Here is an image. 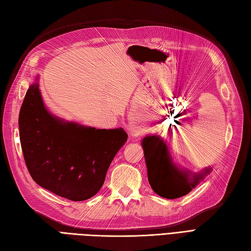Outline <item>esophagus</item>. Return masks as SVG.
I'll use <instances>...</instances> for the list:
<instances>
[{"instance_id": "obj_1", "label": "esophagus", "mask_w": 251, "mask_h": 251, "mask_svg": "<svg viewBox=\"0 0 251 251\" xmlns=\"http://www.w3.org/2000/svg\"><path fill=\"white\" fill-rule=\"evenodd\" d=\"M131 131H132V132H137L138 129H137V128H131Z\"/></svg>"}]
</instances>
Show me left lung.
Segmentation results:
<instances>
[{"mask_svg":"<svg viewBox=\"0 0 251 251\" xmlns=\"http://www.w3.org/2000/svg\"><path fill=\"white\" fill-rule=\"evenodd\" d=\"M142 146L150 184L155 193L161 197L175 199L187 195L210 172L208 169L202 172V174L192 176L191 179L189 173L177 169L172 162L166 145L159 137H145Z\"/></svg>","mask_w":251,"mask_h":251,"instance_id":"obj_1","label":"left lung"}]
</instances>
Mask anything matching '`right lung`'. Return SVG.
Listing matches in <instances>:
<instances>
[{
	"instance_id": "add662e5",
	"label": "right lung",
	"mask_w": 251,
	"mask_h": 251,
	"mask_svg": "<svg viewBox=\"0 0 251 251\" xmlns=\"http://www.w3.org/2000/svg\"><path fill=\"white\" fill-rule=\"evenodd\" d=\"M19 130L34 181L73 201H86L100 190L109 165L127 141L122 128L95 129L53 117L43 105L38 82L25 94Z\"/></svg>"
}]
</instances>
